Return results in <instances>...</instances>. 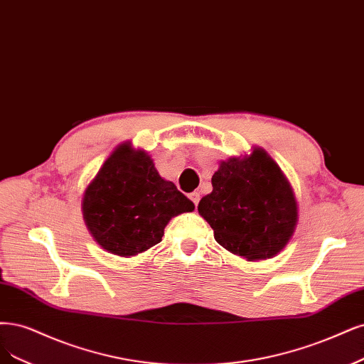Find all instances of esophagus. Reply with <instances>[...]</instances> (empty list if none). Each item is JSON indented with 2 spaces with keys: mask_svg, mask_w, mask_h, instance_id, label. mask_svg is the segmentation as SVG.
Here are the masks:
<instances>
[{
  "mask_svg": "<svg viewBox=\"0 0 364 364\" xmlns=\"http://www.w3.org/2000/svg\"><path fill=\"white\" fill-rule=\"evenodd\" d=\"M190 198L193 200V203L197 206V205H198V202H200V193H197V191L191 193V194H190Z\"/></svg>",
  "mask_w": 364,
  "mask_h": 364,
  "instance_id": "34e87169",
  "label": "esophagus"
}]
</instances>
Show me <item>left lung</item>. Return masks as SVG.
<instances>
[{
    "mask_svg": "<svg viewBox=\"0 0 364 364\" xmlns=\"http://www.w3.org/2000/svg\"><path fill=\"white\" fill-rule=\"evenodd\" d=\"M198 214L215 241L248 262L277 256L298 223V202L284 173L265 149L220 161L212 193L198 203Z\"/></svg>",
    "mask_w": 364,
    "mask_h": 364,
    "instance_id": "1",
    "label": "left lung"
}]
</instances>
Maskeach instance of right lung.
<instances>
[{"label":"right lung","instance_id":"1","mask_svg":"<svg viewBox=\"0 0 364 364\" xmlns=\"http://www.w3.org/2000/svg\"><path fill=\"white\" fill-rule=\"evenodd\" d=\"M81 209L87 229L105 252L131 257L161 242L168 221L194 210V203L159 176L147 152L124 141L87 185Z\"/></svg>","mask_w":364,"mask_h":364}]
</instances>
